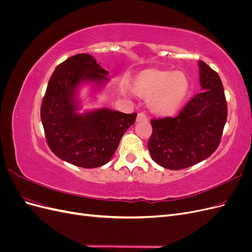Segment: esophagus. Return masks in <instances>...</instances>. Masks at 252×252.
Wrapping results in <instances>:
<instances>
[{
  "mask_svg": "<svg viewBox=\"0 0 252 252\" xmlns=\"http://www.w3.org/2000/svg\"><path fill=\"white\" fill-rule=\"evenodd\" d=\"M147 120H148V118L146 116V113H144V112H139L138 113V117H136V121H138V122H146Z\"/></svg>",
  "mask_w": 252,
  "mask_h": 252,
  "instance_id": "34e87169",
  "label": "esophagus"
}]
</instances>
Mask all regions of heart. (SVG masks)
<instances>
[{
    "mask_svg": "<svg viewBox=\"0 0 252 252\" xmlns=\"http://www.w3.org/2000/svg\"><path fill=\"white\" fill-rule=\"evenodd\" d=\"M135 91L150 96L149 105L158 113H170L184 101L189 90V81L181 71L149 70L143 72L134 83Z\"/></svg>",
    "mask_w": 252,
    "mask_h": 252,
    "instance_id": "obj_1",
    "label": "heart"
}]
</instances>
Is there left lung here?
I'll return each mask as SVG.
<instances>
[{"mask_svg":"<svg viewBox=\"0 0 252 252\" xmlns=\"http://www.w3.org/2000/svg\"><path fill=\"white\" fill-rule=\"evenodd\" d=\"M203 91L177 117L152 119L147 147L164 168L180 170L202 162L219 147L227 121V102L218 72L199 61Z\"/></svg>","mask_w":252,"mask_h":252,"instance_id":"obj_1","label":"left lung"}]
</instances>
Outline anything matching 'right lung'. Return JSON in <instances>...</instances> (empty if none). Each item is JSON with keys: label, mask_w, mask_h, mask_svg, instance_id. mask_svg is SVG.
Returning <instances> with one entry per match:
<instances>
[{"label": "right lung", "mask_w": 252, "mask_h": 252, "mask_svg": "<svg viewBox=\"0 0 252 252\" xmlns=\"http://www.w3.org/2000/svg\"><path fill=\"white\" fill-rule=\"evenodd\" d=\"M108 71L94 57L79 53L58 65L49 79L41 105L45 138L58 158L83 168L109 162L121 138L134 124L136 113L103 108L79 114L74 101L82 82L107 81Z\"/></svg>", "instance_id": "add662e5"}]
</instances>
